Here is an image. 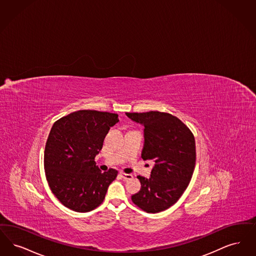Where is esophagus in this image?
Returning a JSON list of instances; mask_svg holds the SVG:
<instances>
[{
	"label": "esophagus",
	"mask_w": 256,
	"mask_h": 256,
	"mask_svg": "<svg viewBox=\"0 0 256 256\" xmlns=\"http://www.w3.org/2000/svg\"><path fill=\"white\" fill-rule=\"evenodd\" d=\"M120 176L122 177L124 180H132V178H133V175H131V174H125V173H123V172H120Z\"/></svg>",
	"instance_id": "esophagus-1"
}]
</instances>
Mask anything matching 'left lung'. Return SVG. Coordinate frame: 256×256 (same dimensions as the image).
I'll use <instances>...</instances> for the list:
<instances>
[{
  "label": "left lung",
  "instance_id": "8db88e82",
  "mask_svg": "<svg viewBox=\"0 0 256 256\" xmlns=\"http://www.w3.org/2000/svg\"><path fill=\"white\" fill-rule=\"evenodd\" d=\"M126 116L144 127L142 158L154 164L150 178L138 176L142 188L132 200L148 213L164 212L180 199L192 178L196 162L194 136L184 123L167 112Z\"/></svg>",
  "mask_w": 256,
  "mask_h": 256
}]
</instances>
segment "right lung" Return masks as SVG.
Listing matches in <instances>:
<instances>
[{
	"label": "right lung",
	"mask_w": 256,
	"mask_h": 256,
	"mask_svg": "<svg viewBox=\"0 0 256 256\" xmlns=\"http://www.w3.org/2000/svg\"><path fill=\"white\" fill-rule=\"evenodd\" d=\"M118 114L80 110L58 120L52 127L44 147L46 178L56 198L76 212L96 208L104 200L116 169L101 172L94 158Z\"/></svg>",
	"instance_id": "right-lung-1"
}]
</instances>
